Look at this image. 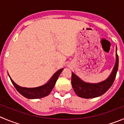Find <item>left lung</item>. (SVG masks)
<instances>
[{"mask_svg": "<svg viewBox=\"0 0 124 124\" xmlns=\"http://www.w3.org/2000/svg\"><path fill=\"white\" fill-rule=\"evenodd\" d=\"M119 65V57L116 53V61L113 71L109 78L97 84H91L83 81L72 72L71 85L77 95L84 99H92L104 94L113 85L116 76Z\"/></svg>", "mask_w": 124, "mask_h": 124, "instance_id": "obj_1", "label": "left lung"}]
</instances>
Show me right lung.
Returning a JSON list of instances; mask_svg holds the SVG:
<instances>
[{
	"instance_id": "1",
	"label": "right lung",
	"mask_w": 124,
	"mask_h": 124,
	"mask_svg": "<svg viewBox=\"0 0 124 124\" xmlns=\"http://www.w3.org/2000/svg\"><path fill=\"white\" fill-rule=\"evenodd\" d=\"M63 69H60L59 70L57 71L56 73L54 74L50 80L44 85L41 86L37 87H34V88H26V87H23L19 85H17L10 78L11 81L16 89L18 91L19 93L23 96L25 97V98L29 99H41L43 97H45L46 96L48 95L53 90V87L55 85V83L58 79L60 74L62 71Z\"/></svg>"
}]
</instances>
